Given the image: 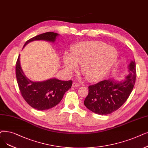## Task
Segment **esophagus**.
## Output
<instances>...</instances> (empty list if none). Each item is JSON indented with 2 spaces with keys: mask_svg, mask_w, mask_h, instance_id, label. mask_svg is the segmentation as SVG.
<instances>
[{
  "mask_svg": "<svg viewBox=\"0 0 148 148\" xmlns=\"http://www.w3.org/2000/svg\"><path fill=\"white\" fill-rule=\"evenodd\" d=\"M80 86V85L79 84V83H76V82H74L72 85L73 87H76V86Z\"/></svg>",
  "mask_w": 148,
  "mask_h": 148,
  "instance_id": "34e87169",
  "label": "esophagus"
}]
</instances>
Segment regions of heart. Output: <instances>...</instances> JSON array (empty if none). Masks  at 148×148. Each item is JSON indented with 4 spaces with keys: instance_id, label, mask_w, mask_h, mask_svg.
Segmentation results:
<instances>
[{
    "instance_id": "b5f03b06",
    "label": "heart",
    "mask_w": 148,
    "mask_h": 148,
    "mask_svg": "<svg viewBox=\"0 0 148 148\" xmlns=\"http://www.w3.org/2000/svg\"><path fill=\"white\" fill-rule=\"evenodd\" d=\"M118 59V53L113 47L101 42H86L76 45L71 55H64L63 64L69 71L82 65V71L90 82L100 80L109 73Z\"/></svg>"
}]
</instances>
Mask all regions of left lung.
<instances>
[{"instance_id":"left-lung-1","label":"left lung","mask_w":148,"mask_h":148,"mask_svg":"<svg viewBox=\"0 0 148 148\" xmlns=\"http://www.w3.org/2000/svg\"><path fill=\"white\" fill-rule=\"evenodd\" d=\"M129 75L120 82L108 79L88 86L89 93L84 101L85 106L99 115H107L117 110L130 95L136 79V62L131 61Z\"/></svg>"}]
</instances>
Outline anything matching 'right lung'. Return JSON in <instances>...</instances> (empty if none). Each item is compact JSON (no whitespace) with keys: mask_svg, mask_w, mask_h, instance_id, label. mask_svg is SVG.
<instances>
[{"mask_svg":"<svg viewBox=\"0 0 148 148\" xmlns=\"http://www.w3.org/2000/svg\"><path fill=\"white\" fill-rule=\"evenodd\" d=\"M59 34L47 32L30 38L24 47L34 40H44L54 42ZM16 75L21 95L27 103L36 110L43 111L52 108L59 104L63 95L71 88L73 81H62L56 79L41 82L29 80L23 74L20 65L19 56L16 64Z\"/></svg>","mask_w":148,"mask_h":148,"instance_id":"add662e5","label":"right lung"}]
</instances>
